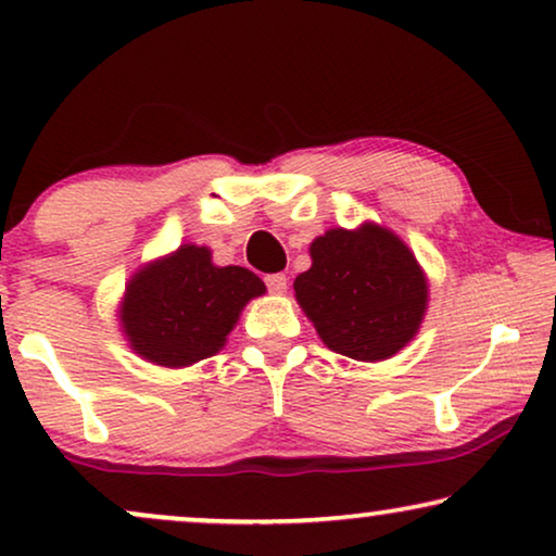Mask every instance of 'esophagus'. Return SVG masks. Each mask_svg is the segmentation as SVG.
Masks as SVG:
<instances>
[{
	"mask_svg": "<svg viewBox=\"0 0 556 556\" xmlns=\"http://www.w3.org/2000/svg\"><path fill=\"white\" fill-rule=\"evenodd\" d=\"M265 286H268L270 293L276 295H283L286 288H288V278L283 276V273H273V276L265 278Z\"/></svg>",
	"mask_w": 556,
	"mask_h": 556,
	"instance_id": "esophagus-1",
	"label": "esophagus"
}]
</instances>
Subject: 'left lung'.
<instances>
[{"mask_svg":"<svg viewBox=\"0 0 556 556\" xmlns=\"http://www.w3.org/2000/svg\"><path fill=\"white\" fill-rule=\"evenodd\" d=\"M308 253L311 268L293 280L295 301L331 352L384 362L415 339L430 286L400 235L377 223L331 227Z\"/></svg>","mask_w":556,"mask_h":556,"instance_id":"left-lung-1","label":"left lung"}]
</instances>
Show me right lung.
I'll return each instance as SVG.
<instances>
[{
    "label": "right lung",
    "mask_w": 556,
    "mask_h": 556,
    "mask_svg": "<svg viewBox=\"0 0 556 556\" xmlns=\"http://www.w3.org/2000/svg\"><path fill=\"white\" fill-rule=\"evenodd\" d=\"M265 283L240 265H215L207 245H179L128 278L118 324L143 362L185 369L215 356Z\"/></svg>",
    "instance_id": "right-lung-1"
}]
</instances>
